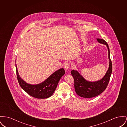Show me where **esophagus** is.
<instances>
[{
  "instance_id": "1",
  "label": "esophagus",
  "mask_w": 127,
  "mask_h": 127,
  "mask_svg": "<svg viewBox=\"0 0 127 127\" xmlns=\"http://www.w3.org/2000/svg\"><path fill=\"white\" fill-rule=\"evenodd\" d=\"M70 63H66L64 64V68L65 70H68V69L70 67Z\"/></svg>"
}]
</instances>
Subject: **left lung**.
<instances>
[{
	"label": "left lung",
	"mask_w": 127,
	"mask_h": 127,
	"mask_svg": "<svg viewBox=\"0 0 127 127\" xmlns=\"http://www.w3.org/2000/svg\"><path fill=\"white\" fill-rule=\"evenodd\" d=\"M97 41L105 45L108 51L109 67L104 76L99 80L89 81L85 79L79 73L75 70H72L71 73L74 79L75 89L76 94L83 98H93L102 93L106 89L108 84L112 71V62L110 59V50L108 45L103 39L97 38Z\"/></svg>",
	"instance_id": "obj_1"
}]
</instances>
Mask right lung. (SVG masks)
<instances>
[{"label": "right lung", "instance_id": "obj_1", "mask_svg": "<svg viewBox=\"0 0 127 127\" xmlns=\"http://www.w3.org/2000/svg\"><path fill=\"white\" fill-rule=\"evenodd\" d=\"M18 81L21 88L30 96L37 99L50 97L55 92L61 78L65 74L64 68L56 71L43 82L37 84H28L20 77L16 64Z\"/></svg>", "mask_w": 127, "mask_h": 127}]
</instances>
